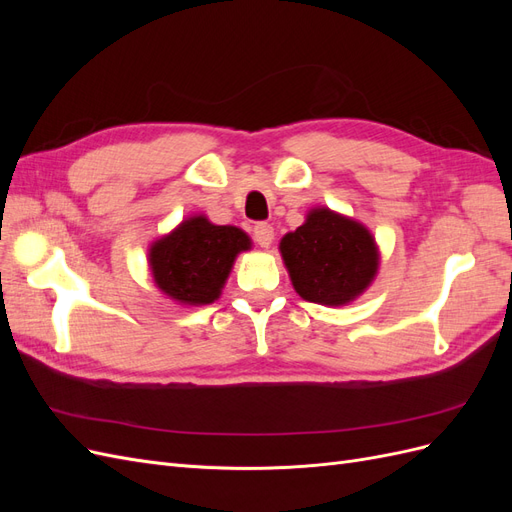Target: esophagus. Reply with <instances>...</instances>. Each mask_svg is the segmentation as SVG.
Segmentation results:
<instances>
[{"instance_id":"1","label":"esophagus","mask_w":512,"mask_h":512,"mask_svg":"<svg viewBox=\"0 0 512 512\" xmlns=\"http://www.w3.org/2000/svg\"><path fill=\"white\" fill-rule=\"evenodd\" d=\"M273 226L267 224V222H260L254 226V241L260 245V247H269L273 243Z\"/></svg>"}]
</instances>
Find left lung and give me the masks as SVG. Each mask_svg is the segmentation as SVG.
I'll return each instance as SVG.
<instances>
[{"label":"left lung","mask_w":512,"mask_h":512,"mask_svg":"<svg viewBox=\"0 0 512 512\" xmlns=\"http://www.w3.org/2000/svg\"><path fill=\"white\" fill-rule=\"evenodd\" d=\"M292 288L309 303L342 307L376 280L380 250L369 228L329 207H314L280 241Z\"/></svg>","instance_id":"obj_1"}]
</instances>
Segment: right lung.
I'll use <instances>...</instances> for the list:
<instances>
[{
    "instance_id": "add662e5",
    "label": "right lung",
    "mask_w": 512,
    "mask_h": 512,
    "mask_svg": "<svg viewBox=\"0 0 512 512\" xmlns=\"http://www.w3.org/2000/svg\"><path fill=\"white\" fill-rule=\"evenodd\" d=\"M252 239L237 226H218L207 215L185 218L149 245V271L156 288L177 305L200 307L220 299L232 265Z\"/></svg>"
}]
</instances>
